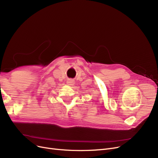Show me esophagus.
<instances>
[{"instance_id": "34e87169", "label": "esophagus", "mask_w": 158, "mask_h": 158, "mask_svg": "<svg viewBox=\"0 0 158 158\" xmlns=\"http://www.w3.org/2000/svg\"><path fill=\"white\" fill-rule=\"evenodd\" d=\"M75 84V81L73 79H69L67 80V85H68L69 86H72Z\"/></svg>"}]
</instances>
